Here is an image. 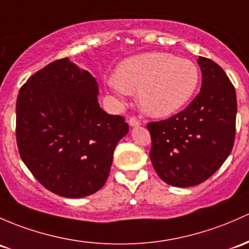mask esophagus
Returning <instances> with one entry per match:
<instances>
[{"instance_id": "esophagus-1", "label": "esophagus", "mask_w": 249, "mask_h": 249, "mask_svg": "<svg viewBox=\"0 0 249 249\" xmlns=\"http://www.w3.org/2000/svg\"><path fill=\"white\" fill-rule=\"evenodd\" d=\"M129 124H130V126H140L141 122L137 119V118L131 117V118H130V119H129Z\"/></svg>"}]
</instances>
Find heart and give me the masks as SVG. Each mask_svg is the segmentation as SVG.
I'll return each instance as SVG.
<instances>
[{
	"mask_svg": "<svg viewBox=\"0 0 249 249\" xmlns=\"http://www.w3.org/2000/svg\"><path fill=\"white\" fill-rule=\"evenodd\" d=\"M199 71L190 59L164 52H148L119 63L109 89L118 96L137 93L141 109L151 117H167L181 108L197 89Z\"/></svg>",
	"mask_w": 249,
	"mask_h": 249,
	"instance_id": "1",
	"label": "heart"
}]
</instances>
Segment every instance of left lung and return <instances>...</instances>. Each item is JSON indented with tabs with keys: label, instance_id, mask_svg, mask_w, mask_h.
Masks as SVG:
<instances>
[{
	"label": "left lung",
	"instance_id": "left-lung-1",
	"mask_svg": "<svg viewBox=\"0 0 249 249\" xmlns=\"http://www.w3.org/2000/svg\"><path fill=\"white\" fill-rule=\"evenodd\" d=\"M199 94L185 109L166 120L148 123L150 160L166 184L199 185L223 164L231 151L236 124V93L224 70L205 57Z\"/></svg>",
	"mask_w": 249,
	"mask_h": 249
}]
</instances>
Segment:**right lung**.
<instances>
[{
  "mask_svg": "<svg viewBox=\"0 0 249 249\" xmlns=\"http://www.w3.org/2000/svg\"><path fill=\"white\" fill-rule=\"evenodd\" d=\"M98 94L95 78L69 58L50 63L19 90L21 159L44 187L62 197L81 198L100 190L116 145L129 132L124 118L101 108Z\"/></svg>",
  "mask_w": 249,
  "mask_h": 249,
  "instance_id": "add662e5",
  "label": "right lung"
}]
</instances>
